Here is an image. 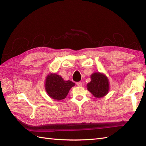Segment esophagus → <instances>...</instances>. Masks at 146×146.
<instances>
[{"mask_svg":"<svg viewBox=\"0 0 146 146\" xmlns=\"http://www.w3.org/2000/svg\"><path fill=\"white\" fill-rule=\"evenodd\" d=\"M76 84H77V85L78 86H82V82H77Z\"/></svg>","mask_w":146,"mask_h":146,"instance_id":"esophagus-1","label":"esophagus"}]
</instances>
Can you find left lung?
Instances as JSON below:
<instances>
[{"instance_id": "left-lung-1", "label": "left lung", "mask_w": 146, "mask_h": 146, "mask_svg": "<svg viewBox=\"0 0 146 146\" xmlns=\"http://www.w3.org/2000/svg\"><path fill=\"white\" fill-rule=\"evenodd\" d=\"M87 90L96 98H103L110 90V83L106 75L94 72L91 75V82L87 84Z\"/></svg>"}]
</instances>
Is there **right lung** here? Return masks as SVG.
Wrapping results in <instances>:
<instances>
[{"mask_svg": "<svg viewBox=\"0 0 146 146\" xmlns=\"http://www.w3.org/2000/svg\"><path fill=\"white\" fill-rule=\"evenodd\" d=\"M45 82V90L47 94L56 100L65 99L70 88L75 86L74 82L70 80L65 81L56 73L48 74Z\"/></svg>", "mask_w": 146, "mask_h": 146, "instance_id": "add662e5", "label": "right lung"}]
</instances>
